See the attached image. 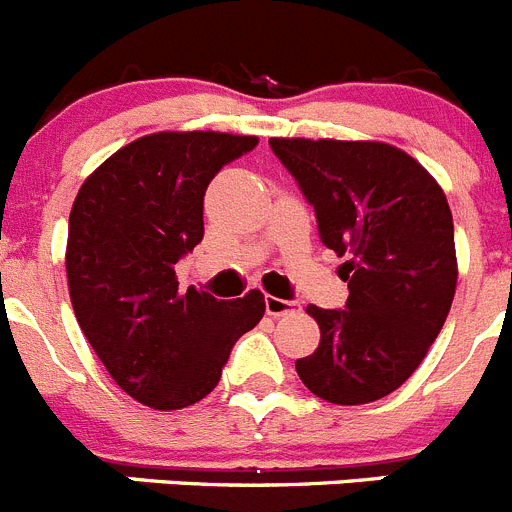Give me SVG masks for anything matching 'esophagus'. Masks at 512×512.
<instances>
[{
    "label": "esophagus",
    "mask_w": 512,
    "mask_h": 512,
    "mask_svg": "<svg viewBox=\"0 0 512 512\" xmlns=\"http://www.w3.org/2000/svg\"><path fill=\"white\" fill-rule=\"evenodd\" d=\"M298 308L300 305L295 303V300H283V298H275V295H265V310H267V315H272V318L295 313Z\"/></svg>",
    "instance_id": "34e87169"
}]
</instances>
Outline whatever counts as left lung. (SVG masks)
Instances as JSON below:
<instances>
[{
  "label": "left lung",
  "mask_w": 512,
  "mask_h": 512,
  "mask_svg": "<svg viewBox=\"0 0 512 512\" xmlns=\"http://www.w3.org/2000/svg\"><path fill=\"white\" fill-rule=\"evenodd\" d=\"M315 209L328 250L346 257L343 310L308 305L321 343L295 361L331 404H369L417 371L457 288L455 224L434 176L381 141L270 138Z\"/></svg>",
  "instance_id": "obj_1"
}]
</instances>
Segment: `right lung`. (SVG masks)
<instances>
[{"instance_id": "add662e5", "label": "right lung", "mask_w": 512, "mask_h": 512, "mask_svg": "<svg viewBox=\"0 0 512 512\" xmlns=\"http://www.w3.org/2000/svg\"><path fill=\"white\" fill-rule=\"evenodd\" d=\"M257 136L161 131L131 141L80 186L68 224L70 300L108 374L151 409H184L217 386L265 295L179 290L176 262L204 237V191Z\"/></svg>"}]
</instances>
